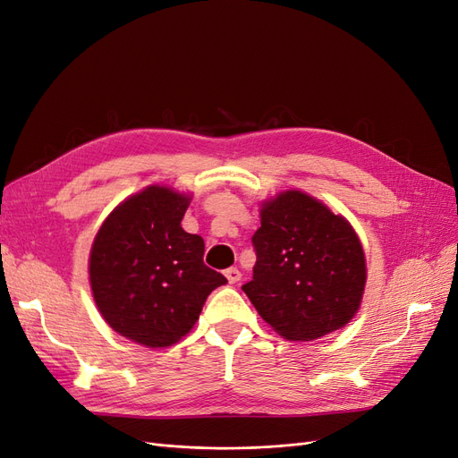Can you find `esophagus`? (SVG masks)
Instances as JSON below:
<instances>
[{"mask_svg": "<svg viewBox=\"0 0 458 458\" xmlns=\"http://www.w3.org/2000/svg\"><path fill=\"white\" fill-rule=\"evenodd\" d=\"M225 276H227V281H229L231 284H234V283L241 281V271H239L237 267H229V269L225 271Z\"/></svg>", "mask_w": 458, "mask_h": 458, "instance_id": "obj_1", "label": "esophagus"}]
</instances>
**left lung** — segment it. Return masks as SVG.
<instances>
[{
    "mask_svg": "<svg viewBox=\"0 0 458 458\" xmlns=\"http://www.w3.org/2000/svg\"><path fill=\"white\" fill-rule=\"evenodd\" d=\"M254 276L242 284L263 321L310 342L352 321L367 283L365 252L350 221L301 191L261 204Z\"/></svg>",
    "mask_w": 458,
    "mask_h": 458,
    "instance_id": "obj_1",
    "label": "left lung"
}]
</instances>
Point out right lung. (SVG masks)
I'll list each match as a JSON object with an SVG mask.
<instances>
[{
  "instance_id": "add662e5",
  "label": "right lung",
  "mask_w": 458,
  "mask_h": 458,
  "mask_svg": "<svg viewBox=\"0 0 458 458\" xmlns=\"http://www.w3.org/2000/svg\"><path fill=\"white\" fill-rule=\"evenodd\" d=\"M191 199L150 185L118 204L89 254L93 300L118 335L168 348L195 327L206 298L225 284L204 263V241L183 231Z\"/></svg>"
}]
</instances>
